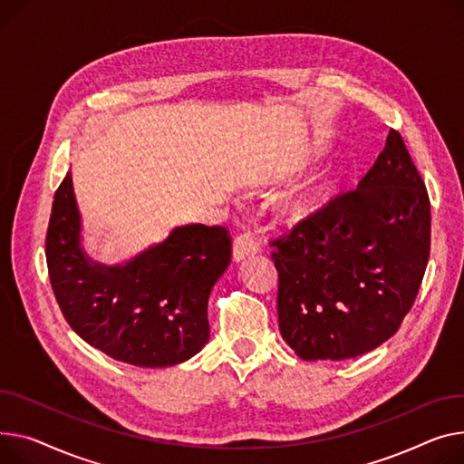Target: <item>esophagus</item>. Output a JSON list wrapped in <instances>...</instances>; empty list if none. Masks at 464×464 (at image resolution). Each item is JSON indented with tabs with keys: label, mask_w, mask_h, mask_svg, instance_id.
I'll return each instance as SVG.
<instances>
[{
	"label": "esophagus",
	"mask_w": 464,
	"mask_h": 464,
	"mask_svg": "<svg viewBox=\"0 0 464 464\" xmlns=\"http://www.w3.org/2000/svg\"><path fill=\"white\" fill-rule=\"evenodd\" d=\"M259 252H261V242L250 231L240 233L233 242V261L235 263H240Z\"/></svg>",
	"instance_id": "1"
}]
</instances>
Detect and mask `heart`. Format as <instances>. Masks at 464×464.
<instances>
[{"mask_svg":"<svg viewBox=\"0 0 464 464\" xmlns=\"http://www.w3.org/2000/svg\"><path fill=\"white\" fill-rule=\"evenodd\" d=\"M335 187H337L335 179H324L321 182L310 184V187H305L295 196H291L282 208L285 220L291 224L310 220L314 214H317L332 199Z\"/></svg>","mask_w":464,"mask_h":464,"instance_id":"b5f03b06","label":"heart"}]
</instances>
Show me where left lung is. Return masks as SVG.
<instances>
[{
	"instance_id": "obj_1",
	"label": "left lung",
	"mask_w": 464,
	"mask_h": 464,
	"mask_svg": "<svg viewBox=\"0 0 464 464\" xmlns=\"http://www.w3.org/2000/svg\"><path fill=\"white\" fill-rule=\"evenodd\" d=\"M270 246L277 321L296 356L347 360L388 342L411 312L430 250L429 196L401 134L390 130L356 190Z\"/></svg>"
}]
</instances>
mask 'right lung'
<instances>
[{
	"mask_svg": "<svg viewBox=\"0 0 464 464\" xmlns=\"http://www.w3.org/2000/svg\"><path fill=\"white\" fill-rule=\"evenodd\" d=\"M46 263L71 328L95 349L138 367L187 362L208 342V295L231 263L226 227L190 224L122 265L92 261L67 173L53 198Z\"/></svg>",
	"mask_w": 464,
	"mask_h": 464,
	"instance_id": "obj_1",
	"label": "right lung"
}]
</instances>
